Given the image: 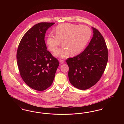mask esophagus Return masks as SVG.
I'll use <instances>...</instances> for the list:
<instances>
[{
    "label": "esophagus",
    "instance_id": "obj_1",
    "mask_svg": "<svg viewBox=\"0 0 124 124\" xmlns=\"http://www.w3.org/2000/svg\"><path fill=\"white\" fill-rule=\"evenodd\" d=\"M59 63L60 64H63L65 63V61L63 59H60L59 60Z\"/></svg>",
    "mask_w": 124,
    "mask_h": 124
}]
</instances>
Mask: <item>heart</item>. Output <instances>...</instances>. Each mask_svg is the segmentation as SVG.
Listing matches in <instances>:
<instances>
[{
    "instance_id": "heart-1",
    "label": "heart",
    "mask_w": 124,
    "mask_h": 124,
    "mask_svg": "<svg viewBox=\"0 0 124 124\" xmlns=\"http://www.w3.org/2000/svg\"><path fill=\"white\" fill-rule=\"evenodd\" d=\"M56 36L49 34L46 44L49 50L55 51L62 42L63 46L57 50L54 55L64 58L71 53L76 55L80 53L88 43L92 35V31L88 27L70 23L58 25L55 29Z\"/></svg>"
}]
</instances>
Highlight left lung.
Returning a JSON list of instances; mask_svg holds the SVG:
<instances>
[{"label": "left lung", "instance_id": "obj_1", "mask_svg": "<svg viewBox=\"0 0 124 124\" xmlns=\"http://www.w3.org/2000/svg\"><path fill=\"white\" fill-rule=\"evenodd\" d=\"M93 35L88 46L76 57L66 59L71 84L80 90H86L100 79L108 59L105 40L98 30L93 27Z\"/></svg>", "mask_w": 124, "mask_h": 124}]
</instances>
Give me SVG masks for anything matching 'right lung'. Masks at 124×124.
Segmentation results:
<instances>
[{
    "mask_svg": "<svg viewBox=\"0 0 124 124\" xmlns=\"http://www.w3.org/2000/svg\"><path fill=\"white\" fill-rule=\"evenodd\" d=\"M55 23L34 25L23 36L17 52L20 76L31 88L42 91L53 82L59 65L58 59L47 51L45 41L47 30Z\"/></svg>",
    "mask_w": 124,
    "mask_h": 124,
    "instance_id": "obj_1",
    "label": "right lung"
}]
</instances>
